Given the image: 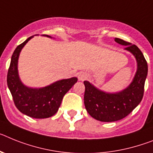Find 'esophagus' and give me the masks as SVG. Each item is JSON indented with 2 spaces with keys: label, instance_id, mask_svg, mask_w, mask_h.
I'll return each instance as SVG.
<instances>
[{
  "label": "esophagus",
  "instance_id": "esophagus-1",
  "mask_svg": "<svg viewBox=\"0 0 153 153\" xmlns=\"http://www.w3.org/2000/svg\"><path fill=\"white\" fill-rule=\"evenodd\" d=\"M78 78L79 81H84L87 78V74L85 72H84V71H81V72L78 73Z\"/></svg>",
  "mask_w": 153,
  "mask_h": 153
}]
</instances>
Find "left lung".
I'll return each instance as SVG.
<instances>
[{"mask_svg": "<svg viewBox=\"0 0 153 153\" xmlns=\"http://www.w3.org/2000/svg\"><path fill=\"white\" fill-rule=\"evenodd\" d=\"M115 42L126 46V50L132 53L137 62V71L132 83L123 91L106 93L85 81L84 103L90 115L101 122H115L126 117L141 102L144 93L148 65L140 49L135 45L115 38Z\"/></svg>", "mask_w": 153, "mask_h": 153, "instance_id": "left-lung-1", "label": "left lung"}]
</instances>
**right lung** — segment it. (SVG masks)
I'll return each mask as SVG.
<instances>
[{
    "mask_svg": "<svg viewBox=\"0 0 153 153\" xmlns=\"http://www.w3.org/2000/svg\"><path fill=\"white\" fill-rule=\"evenodd\" d=\"M45 36L51 38L48 35ZM33 36L16 48L11 57L7 76V86L13 97L14 105L21 112L34 119H46L58 111L64 95L78 81L75 77L62 79L46 87L31 88L20 80L18 71V57L21 49Z\"/></svg>",
    "mask_w": 153,
    "mask_h": 153,
    "instance_id": "obj_1",
    "label": "right lung"
}]
</instances>
